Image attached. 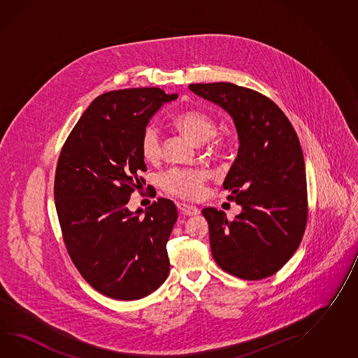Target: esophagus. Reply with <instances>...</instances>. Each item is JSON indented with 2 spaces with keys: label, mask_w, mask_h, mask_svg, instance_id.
<instances>
[{
  "label": "esophagus",
  "mask_w": 358,
  "mask_h": 358,
  "mask_svg": "<svg viewBox=\"0 0 358 358\" xmlns=\"http://www.w3.org/2000/svg\"><path fill=\"white\" fill-rule=\"evenodd\" d=\"M177 207H178L180 212H181L182 215H186V216H196V215H199V213H201L199 208H196V207H194V206H190V204L178 203V204H177Z\"/></svg>",
  "instance_id": "esophagus-1"
}]
</instances>
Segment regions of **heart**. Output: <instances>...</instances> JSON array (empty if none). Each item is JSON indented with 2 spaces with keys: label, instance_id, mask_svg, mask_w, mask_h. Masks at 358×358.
Returning <instances> with one entry per match:
<instances>
[{
  "label": "heart",
  "instance_id": "obj_1",
  "mask_svg": "<svg viewBox=\"0 0 358 358\" xmlns=\"http://www.w3.org/2000/svg\"><path fill=\"white\" fill-rule=\"evenodd\" d=\"M175 124L196 143H204L216 134V122L210 115L198 110H187L177 115ZM141 154L148 163H155L162 155V138L157 127L150 124L141 136ZM207 172L203 169L171 168L159 177L160 186L178 198L195 201L204 192Z\"/></svg>",
  "mask_w": 358,
  "mask_h": 358
}]
</instances>
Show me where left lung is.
I'll return each mask as SVG.
<instances>
[{"instance_id":"8db88e82","label":"left lung","mask_w":358,"mask_h":358,"mask_svg":"<svg viewBox=\"0 0 358 358\" xmlns=\"http://www.w3.org/2000/svg\"><path fill=\"white\" fill-rule=\"evenodd\" d=\"M189 89L231 116L239 140L224 189L242 212L229 221L222 210H201L213 259L238 278L271 277L292 257L306 230V164L296 131L278 106L251 89L230 83Z\"/></svg>"}]
</instances>
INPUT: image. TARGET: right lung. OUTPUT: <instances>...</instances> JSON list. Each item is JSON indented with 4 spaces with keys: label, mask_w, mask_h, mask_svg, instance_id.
<instances>
[{
    "label": "right lung",
    "mask_w": 358,
    "mask_h": 358,
    "mask_svg": "<svg viewBox=\"0 0 358 358\" xmlns=\"http://www.w3.org/2000/svg\"><path fill=\"white\" fill-rule=\"evenodd\" d=\"M177 96L159 87L107 92L81 115L62 148L54 199L63 239L80 274L106 296L142 299L169 274L175 203L159 198L131 212L128 201L145 183L142 131Z\"/></svg>",
    "instance_id": "add662e5"
}]
</instances>
